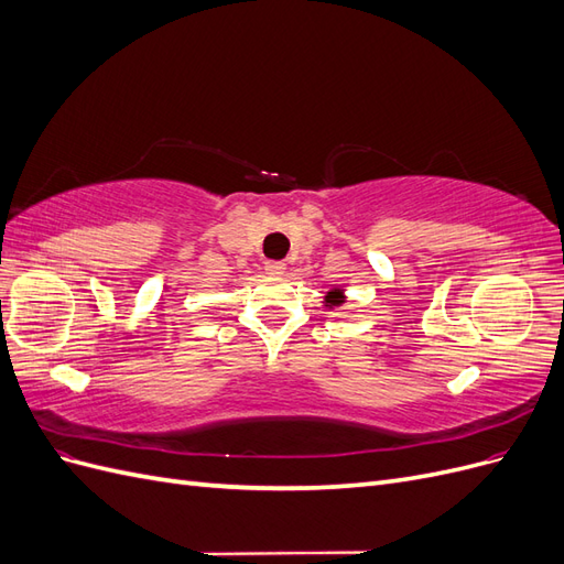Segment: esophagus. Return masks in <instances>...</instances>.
I'll return each mask as SVG.
<instances>
[{
    "mask_svg": "<svg viewBox=\"0 0 564 564\" xmlns=\"http://www.w3.org/2000/svg\"><path fill=\"white\" fill-rule=\"evenodd\" d=\"M265 272H268V275H282V272H284V263L282 261H265Z\"/></svg>",
    "mask_w": 564,
    "mask_h": 564,
    "instance_id": "34e87169",
    "label": "esophagus"
}]
</instances>
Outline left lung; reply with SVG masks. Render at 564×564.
Masks as SVG:
<instances>
[{"label":"left lung","instance_id":"obj_1","mask_svg":"<svg viewBox=\"0 0 564 564\" xmlns=\"http://www.w3.org/2000/svg\"><path fill=\"white\" fill-rule=\"evenodd\" d=\"M344 301H346L344 289H332V292H327V296H324V305H327V308H334V305H340Z\"/></svg>","mask_w":564,"mask_h":564}]
</instances>
